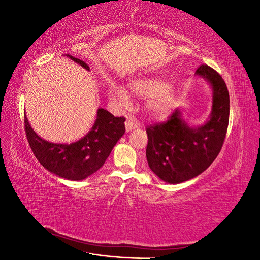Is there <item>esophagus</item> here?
<instances>
[{
  "instance_id": "34e87169",
  "label": "esophagus",
  "mask_w": 260,
  "mask_h": 260,
  "mask_svg": "<svg viewBox=\"0 0 260 260\" xmlns=\"http://www.w3.org/2000/svg\"><path fill=\"white\" fill-rule=\"evenodd\" d=\"M136 128H138V123L136 121H133L132 118H129V119H127V121H125V131L130 132Z\"/></svg>"
}]
</instances>
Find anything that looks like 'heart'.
<instances>
[{
  "instance_id": "heart-1",
  "label": "heart",
  "mask_w": 260,
  "mask_h": 260,
  "mask_svg": "<svg viewBox=\"0 0 260 260\" xmlns=\"http://www.w3.org/2000/svg\"><path fill=\"white\" fill-rule=\"evenodd\" d=\"M129 88L136 96L147 99L146 109L155 118H164L170 114L175 106V92L164 81L156 78H137L129 82ZM109 101L120 111L128 109L130 96L121 86L112 84L108 86Z\"/></svg>"
}]
</instances>
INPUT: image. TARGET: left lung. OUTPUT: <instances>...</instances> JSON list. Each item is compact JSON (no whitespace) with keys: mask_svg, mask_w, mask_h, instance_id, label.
Masks as SVG:
<instances>
[{"mask_svg":"<svg viewBox=\"0 0 260 260\" xmlns=\"http://www.w3.org/2000/svg\"><path fill=\"white\" fill-rule=\"evenodd\" d=\"M195 77L211 90V111L202 124L183 119L177 108L169 120L146 129V159L154 174L166 183L178 184L201 175L216 159L222 147L229 123L230 98L226 85L214 69L202 65Z\"/></svg>","mask_w":260,"mask_h":260,"instance_id":"left-lung-1","label":"left lung"}]
</instances>
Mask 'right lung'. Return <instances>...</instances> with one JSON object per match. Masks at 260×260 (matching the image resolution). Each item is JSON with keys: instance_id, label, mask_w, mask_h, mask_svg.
I'll return each instance as SVG.
<instances>
[{"instance_id": "obj_1", "label": "right lung", "mask_w": 260, "mask_h": 260, "mask_svg": "<svg viewBox=\"0 0 260 260\" xmlns=\"http://www.w3.org/2000/svg\"><path fill=\"white\" fill-rule=\"evenodd\" d=\"M77 64L90 70L88 64L66 54ZM123 117H115L104 108H98L96 119L86 135L73 143H53L37 135L25 113V130L29 145L42 166L55 176L81 181L103 167L116 143L124 135Z\"/></svg>"}]
</instances>
